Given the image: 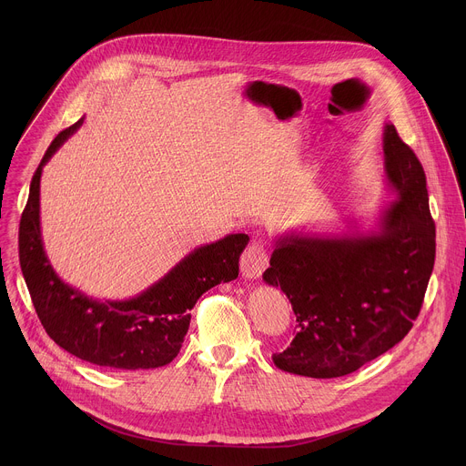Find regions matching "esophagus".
Instances as JSON below:
<instances>
[{"label": "esophagus", "mask_w": 466, "mask_h": 466, "mask_svg": "<svg viewBox=\"0 0 466 466\" xmlns=\"http://www.w3.org/2000/svg\"><path fill=\"white\" fill-rule=\"evenodd\" d=\"M239 268H241V277L247 280H256L263 275V271L269 268V256L265 252L261 243L254 241L245 248L239 259Z\"/></svg>", "instance_id": "esophagus-1"}]
</instances>
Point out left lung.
Here are the masks:
<instances>
[{"label": "left lung", "instance_id": "8db88e82", "mask_svg": "<svg viewBox=\"0 0 466 466\" xmlns=\"http://www.w3.org/2000/svg\"><path fill=\"white\" fill-rule=\"evenodd\" d=\"M383 177L394 198L369 230H289L273 239L263 282L289 299L299 329L273 354L280 370L339 378L400 343L419 317L435 263L424 169L392 123L383 127Z\"/></svg>", "mask_w": 466, "mask_h": 466}]
</instances>
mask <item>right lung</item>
<instances>
[{
	"mask_svg": "<svg viewBox=\"0 0 466 466\" xmlns=\"http://www.w3.org/2000/svg\"><path fill=\"white\" fill-rule=\"evenodd\" d=\"M85 117L51 142L29 187L20 221V265L47 336L76 358L117 370H146L171 363L184 341L197 299L238 279L247 234H228L195 247L160 280L123 300L94 299L66 284L46 254L40 230L42 169Z\"/></svg>",
	"mask_w": 466,
	"mask_h": 466,
	"instance_id": "add662e5",
	"label": "right lung"
}]
</instances>
